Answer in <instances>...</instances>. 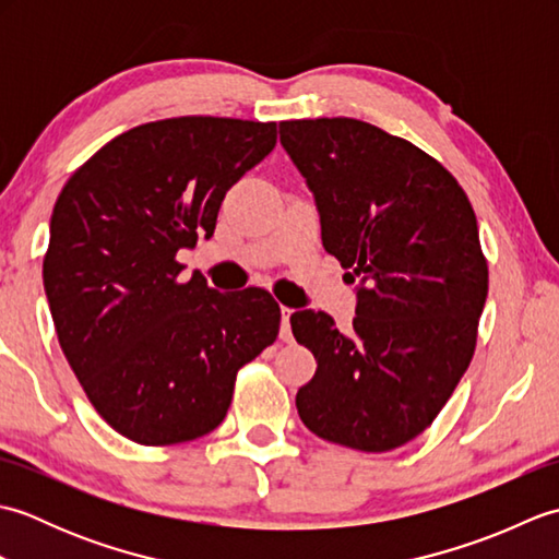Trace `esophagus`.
Here are the masks:
<instances>
[{
    "label": "esophagus",
    "instance_id": "esophagus-1",
    "mask_svg": "<svg viewBox=\"0 0 559 559\" xmlns=\"http://www.w3.org/2000/svg\"><path fill=\"white\" fill-rule=\"evenodd\" d=\"M295 310H290V307H281V317H283V324H281V338L283 341H293V334H290V314Z\"/></svg>",
    "mask_w": 559,
    "mask_h": 559
}]
</instances>
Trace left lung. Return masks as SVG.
Returning a JSON list of instances; mask_svg holds the SVG:
<instances>
[{"instance_id": "obj_1", "label": "left lung", "mask_w": 559, "mask_h": 559, "mask_svg": "<svg viewBox=\"0 0 559 559\" xmlns=\"http://www.w3.org/2000/svg\"><path fill=\"white\" fill-rule=\"evenodd\" d=\"M281 144L312 189L324 249L362 283L350 334L324 312L290 317L317 360L295 406L326 442L391 451L432 425L476 350L488 298L476 213L442 163L374 124L288 120Z\"/></svg>"}]
</instances>
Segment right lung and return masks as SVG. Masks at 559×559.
I'll use <instances>...</instances> for the list:
<instances>
[{
	"label": "right lung",
	"instance_id": "right-lung-1",
	"mask_svg": "<svg viewBox=\"0 0 559 559\" xmlns=\"http://www.w3.org/2000/svg\"><path fill=\"white\" fill-rule=\"evenodd\" d=\"M276 146V122L170 117L108 141L57 197L43 281L59 346L93 408L146 447L204 437L240 367L278 336L271 293L180 281L225 192Z\"/></svg>",
	"mask_w": 559,
	"mask_h": 559
}]
</instances>
